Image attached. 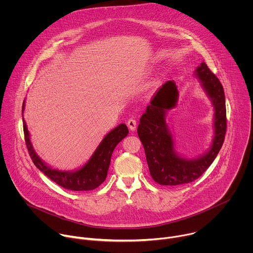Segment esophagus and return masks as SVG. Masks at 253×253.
Listing matches in <instances>:
<instances>
[{
  "label": "esophagus",
  "instance_id": "34e87169",
  "mask_svg": "<svg viewBox=\"0 0 253 253\" xmlns=\"http://www.w3.org/2000/svg\"><path fill=\"white\" fill-rule=\"evenodd\" d=\"M127 126L128 128L131 130V131H135L136 130V127H137V121L135 119H129L127 121Z\"/></svg>",
  "mask_w": 253,
  "mask_h": 253
}]
</instances>
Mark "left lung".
Here are the masks:
<instances>
[{
  "mask_svg": "<svg viewBox=\"0 0 253 253\" xmlns=\"http://www.w3.org/2000/svg\"><path fill=\"white\" fill-rule=\"evenodd\" d=\"M196 75L211 97L214 108V139L210 150L203 156L187 160L174 152L173 140L165 122V112L176 105L178 91L173 81H167L147 106L140 118L138 136L145 150L150 175L160 185L176 186L198 179L212 164L220 151L226 133V106L223 87L203 62Z\"/></svg>",
  "mask_w": 253,
  "mask_h": 253,
  "instance_id": "obj_1",
  "label": "left lung"
}]
</instances>
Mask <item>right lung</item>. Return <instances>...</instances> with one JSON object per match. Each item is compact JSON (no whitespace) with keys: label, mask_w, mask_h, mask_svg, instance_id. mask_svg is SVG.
I'll return each instance as SVG.
<instances>
[{"label":"right lung","mask_w":253,"mask_h":253,"mask_svg":"<svg viewBox=\"0 0 253 253\" xmlns=\"http://www.w3.org/2000/svg\"><path fill=\"white\" fill-rule=\"evenodd\" d=\"M24 104L22 107V113L24 111ZM23 116V114H22ZM23 128L25 135V142L30 154V157L34 164L40 171H42L52 181L59 186L72 190V191H88L99 187L107 177V172L109 169L112 153L117 146V144L127 136L129 133L125 124H120L114 130L108 133L100 145L96 149L95 153L81 169L75 172H62L55 170L46 165L35 153L32 143L30 141L29 131L25 120L23 119Z\"/></svg>","instance_id":"add662e5"}]
</instances>
